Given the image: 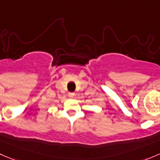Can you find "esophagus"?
Here are the masks:
<instances>
[{
	"label": "esophagus",
	"mask_w": 160,
	"mask_h": 160,
	"mask_svg": "<svg viewBox=\"0 0 160 160\" xmlns=\"http://www.w3.org/2000/svg\"><path fill=\"white\" fill-rule=\"evenodd\" d=\"M74 93H68V96H69V97H70V98H73V97H74Z\"/></svg>",
	"instance_id": "1"
}]
</instances>
